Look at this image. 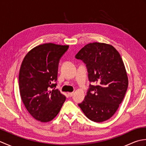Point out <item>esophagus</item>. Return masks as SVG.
I'll return each instance as SVG.
<instances>
[{
  "mask_svg": "<svg viewBox=\"0 0 146 146\" xmlns=\"http://www.w3.org/2000/svg\"><path fill=\"white\" fill-rule=\"evenodd\" d=\"M68 96H69V97H71L72 96L74 95V92H71V93H68Z\"/></svg>",
  "mask_w": 146,
  "mask_h": 146,
  "instance_id": "obj_1",
  "label": "esophagus"
}]
</instances>
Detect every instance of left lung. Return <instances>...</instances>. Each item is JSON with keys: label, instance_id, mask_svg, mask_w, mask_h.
<instances>
[{"label": "left lung", "instance_id": "obj_1", "mask_svg": "<svg viewBox=\"0 0 146 146\" xmlns=\"http://www.w3.org/2000/svg\"><path fill=\"white\" fill-rule=\"evenodd\" d=\"M86 64L90 82L86 95L78 106L90 120L102 122L112 117L128 87L125 68L119 52L111 45L93 42L75 56Z\"/></svg>", "mask_w": 146, "mask_h": 146}]
</instances>
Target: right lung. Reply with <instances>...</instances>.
Returning a JSON list of instances; mask_svg holds the SVG:
<instances>
[{"label": "right lung", "instance_id": "1", "mask_svg": "<svg viewBox=\"0 0 146 146\" xmlns=\"http://www.w3.org/2000/svg\"><path fill=\"white\" fill-rule=\"evenodd\" d=\"M68 48L46 43L32 49L23 61L19 75L20 95L26 109L37 120H52L66 100L64 95L55 90L57 83L54 82L59 62Z\"/></svg>", "mask_w": 146, "mask_h": 146}]
</instances>
